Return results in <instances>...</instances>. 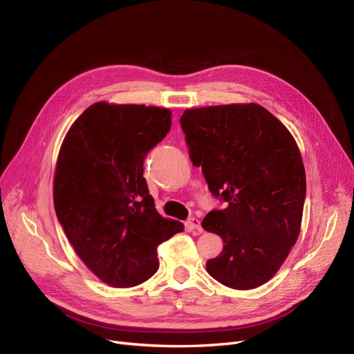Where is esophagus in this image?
<instances>
[{"label":"esophagus","mask_w":354,"mask_h":354,"mask_svg":"<svg viewBox=\"0 0 354 354\" xmlns=\"http://www.w3.org/2000/svg\"><path fill=\"white\" fill-rule=\"evenodd\" d=\"M186 226H187V230H190V231L202 232V225H201V221L197 219V218H190V219L186 222Z\"/></svg>","instance_id":"esophagus-1"}]
</instances>
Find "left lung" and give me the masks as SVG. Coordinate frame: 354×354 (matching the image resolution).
<instances>
[{
	"label": "left lung",
	"mask_w": 354,
	"mask_h": 354,
	"mask_svg": "<svg viewBox=\"0 0 354 354\" xmlns=\"http://www.w3.org/2000/svg\"><path fill=\"white\" fill-rule=\"evenodd\" d=\"M190 160L228 203L202 226L223 239L207 273L231 289L270 280L299 236L306 177L286 126L256 103L187 109L180 118Z\"/></svg>",
	"instance_id": "obj_1"
}]
</instances>
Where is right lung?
<instances>
[{"mask_svg":"<svg viewBox=\"0 0 354 354\" xmlns=\"http://www.w3.org/2000/svg\"><path fill=\"white\" fill-rule=\"evenodd\" d=\"M171 110L91 104L65 135L53 177L56 216L78 257L104 283L132 288L157 273V248L185 230L162 218L144 178Z\"/></svg>","mask_w":354,"mask_h":354,"instance_id":"1","label":"right lung"}]
</instances>
